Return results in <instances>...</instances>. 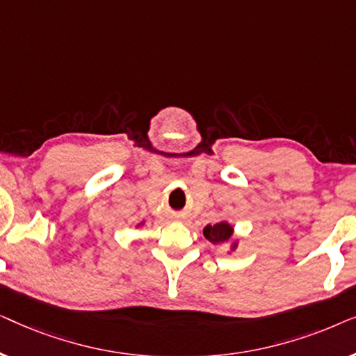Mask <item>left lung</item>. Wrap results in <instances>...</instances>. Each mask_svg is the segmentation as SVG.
I'll list each match as a JSON object with an SVG mask.
<instances>
[{
    "instance_id": "left-lung-1",
    "label": "left lung",
    "mask_w": 356,
    "mask_h": 356,
    "mask_svg": "<svg viewBox=\"0 0 356 356\" xmlns=\"http://www.w3.org/2000/svg\"><path fill=\"white\" fill-rule=\"evenodd\" d=\"M204 236L213 245H220V243H227L232 240L233 236V227L228 222H218L216 225L204 227ZM238 246L236 241H232V251H235Z\"/></svg>"
}]
</instances>
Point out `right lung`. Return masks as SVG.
<instances>
[{
  "label": "right lung",
  "mask_w": 356,
  "mask_h": 356,
  "mask_svg": "<svg viewBox=\"0 0 356 356\" xmlns=\"http://www.w3.org/2000/svg\"><path fill=\"white\" fill-rule=\"evenodd\" d=\"M143 223H144V222H143ZM143 223H139V225H143ZM139 225H138V227H139Z\"/></svg>",
  "instance_id": "obj_1"
}]
</instances>
